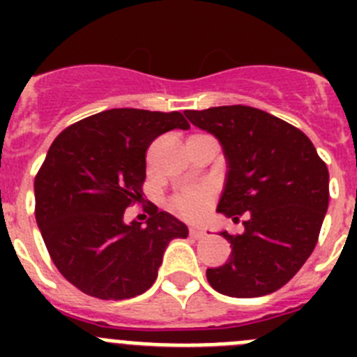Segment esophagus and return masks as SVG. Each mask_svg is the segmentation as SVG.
I'll return each instance as SVG.
<instances>
[{
	"mask_svg": "<svg viewBox=\"0 0 357 357\" xmlns=\"http://www.w3.org/2000/svg\"><path fill=\"white\" fill-rule=\"evenodd\" d=\"M189 236H191V238H204V236H206V230L200 229V227H191V229H189Z\"/></svg>",
	"mask_w": 357,
	"mask_h": 357,
	"instance_id": "34e87169",
	"label": "esophagus"
}]
</instances>
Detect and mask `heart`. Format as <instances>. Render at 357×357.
<instances>
[{
  "mask_svg": "<svg viewBox=\"0 0 357 357\" xmlns=\"http://www.w3.org/2000/svg\"><path fill=\"white\" fill-rule=\"evenodd\" d=\"M213 202V189L209 185H197L176 193L172 198V209L185 220H202Z\"/></svg>",
  "mask_w": 357,
  "mask_h": 357,
  "instance_id": "heart-1",
  "label": "heart"
}]
</instances>
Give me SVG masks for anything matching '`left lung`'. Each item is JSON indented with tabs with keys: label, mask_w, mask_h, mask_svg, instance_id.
<instances>
[{
	"label": "left lung",
	"mask_w": 357,
	"mask_h": 357,
	"mask_svg": "<svg viewBox=\"0 0 357 357\" xmlns=\"http://www.w3.org/2000/svg\"><path fill=\"white\" fill-rule=\"evenodd\" d=\"M195 127L220 141L227 160L218 213L245 232L230 236V257L207 268L218 293L254 298L277 291L314 250L329 206V172L307 135L247 105L188 110Z\"/></svg>",
	"instance_id": "8db88e82"
}]
</instances>
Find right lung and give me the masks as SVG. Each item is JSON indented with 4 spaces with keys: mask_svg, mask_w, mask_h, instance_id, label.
Instances as JSON below:
<instances>
[{
    "mask_svg": "<svg viewBox=\"0 0 357 357\" xmlns=\"http://www.w3.org/2000/svg\"><path fill=\"white\" fill-rule=\"evenodd\" d=\"M188 130L181 112L110 109L56 135L36 176V220L59 272L85 295L123 301L155 282L169 241L188 238L173 214L151 207L144 225L125 223L143 200L146 150Z\"/></svg>",
    "mask_w": 357,
    "mask_h": 357,
    "instance_id": "add662e5",
    "label": "right lung"
}]
</instances>
